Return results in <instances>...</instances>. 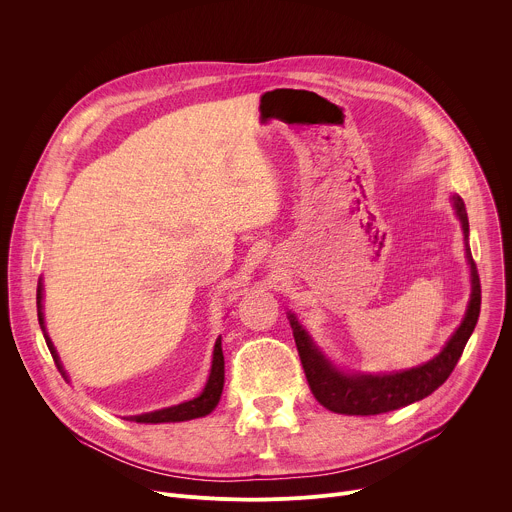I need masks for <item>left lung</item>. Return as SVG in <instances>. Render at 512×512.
I'll list each match as a JSON object with an SVG mask.
<instances>
[{"label":"left lung","instance_id":"left-lung-1","mask_svg":"<svg viewBox=\"0 0 512 512\" xmlns=\"http://www.w3.org/2000/svg\"><path fill=\"white\" fill-rule=\"evenodd\" d=\"M456 214L462 223L464 241H466V257L470 263V277H472V294L468 302L466 316L462 324L456 328V332L450 336L442 352L433 356L429 362L419 364V367L397 371V373H383V375H346L338 371L334 364L318 350V346L312 342L310 334L304 330V326L298 322L294 314H289V324L294 330L296 346L300 352L302 367L308 379V385L318 399L320 405L334 413L342 415H379L387 413L405 405H411L415 401H421L423 397L431 395L437 387H442L446 379L452 375L454 367L458 364L464 346L468 338L472 336L478 316H480V277L476 263L472 259L470 247H468V214L464 200L460 196H452Z\"/></svg>","mask_w":512,"mask_h":512}]
</instances>
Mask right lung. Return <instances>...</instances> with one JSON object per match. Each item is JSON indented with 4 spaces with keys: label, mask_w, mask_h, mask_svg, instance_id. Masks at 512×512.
Segmentation results:
<instances>
[{
    "label": "right lung",
    "mask_w": 512,
    "mask_h": 512,
    "mask_svg": "<svg viewBox=\"0 0 512 512\" xmlns=\"http://www.w3.org/2000/svg\"><path fill=\"white\" fill-rule=\"evenodd\" d=\"M36 304H38V322H40V328L44 332V338H46V346L56 362V367L60 371L62 377H66L62 364H60V358H58V352L52 344V340L48 338L46 334V326H44V314H42V283H38V291H36ZM223 385H225V356H223V346H221V338H218L214 342V352H212V367H210V375H208V381L202 389V393L192 399V401H186V403H180V405H174V407H166V409H160V411H152V413H141V415H131L127 417L129 421H135V423H174V421H188V419H196V417H204L208 415L216 405H218V399H221L223 395Z\"/></svg>",
    "instance_id": "right-lung-1"
}]
</instances>
